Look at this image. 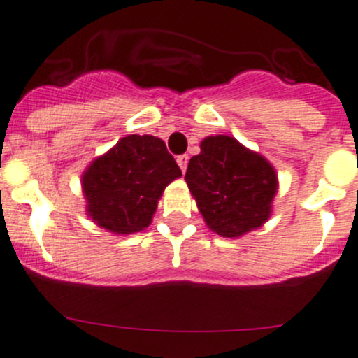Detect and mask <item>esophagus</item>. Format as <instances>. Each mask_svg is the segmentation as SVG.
<instances>
[{
  "label": "esophagus",
  "mask_w": 358,
  "mask_h": 358,
  "mask_svg": "<svg viewBox=\"0 0 358 358\" xmlns=\"http://www.w3.org/2000/svg\"><path fill=\"white\" fill-rule=\"evenodd\" d=\"M187 162H189V157H187V155H180V157H178V165H179L180 171H182V172H186Z\"/></svg>",
  "instance_id": "34e87169"
}]
</instances>
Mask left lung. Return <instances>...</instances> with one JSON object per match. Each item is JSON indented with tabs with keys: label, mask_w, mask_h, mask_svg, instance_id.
I'll return each instance as SVG.
<instances>
[{
	"label": "left lung",
	"mask_w": 358,
	"mask_h": 358,
	"mask_svg": "<svg viewBox=\"0 0 358 358\" xmlns=\"http://www.w3.org/2000/svg\"><path fill=\"white\" fill-rule=\"evenodd\" d=\"M187 187L208 228L238 238L270 219L278 178L273 165L235 137L208 136L187 164Z\"/></svg>",
	"instance_id": "1"
}]
</instances>
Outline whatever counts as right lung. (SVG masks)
Returning a JSON list of instances; mask_svg holds the SVG:
<instances>
[{"label": "right lung", "mask_w": 358, "mask_h": 358, "mask_svg": "<svg viewBox=\"0 0 358 358\" xmlns=\"http://www.w3.org/2000/svg\"><path fill=\"white\" fill-rule=\"evenodd\" d=\"M180 169L155 136L122 137L81 174L87 215L115 235H134L153 221L158 200Z\"/></svg>", "instance_id": "1"}]
</instances>
